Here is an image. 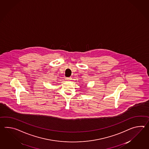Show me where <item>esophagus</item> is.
<instances>
[{
	"instance_id": "1",
	"label": "esophagus",
	"mask_w": 149,
	"mask_h": 149,
	"mask_svg": "<svg viewBox=\"0 0 149 149\" xmlns=\"http://www.w3.org/2000/svg\"><path fill=\"white\" fill-rule=\"evenodd\" d=\"M66 79L67 81H70V80L72 79V78L71 77H66Z\"/></svg>"
}]
</instances>
